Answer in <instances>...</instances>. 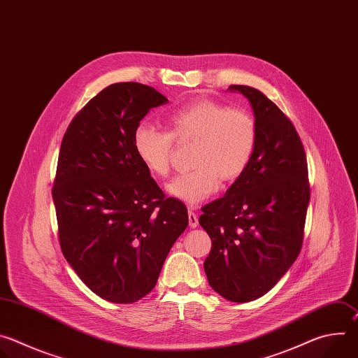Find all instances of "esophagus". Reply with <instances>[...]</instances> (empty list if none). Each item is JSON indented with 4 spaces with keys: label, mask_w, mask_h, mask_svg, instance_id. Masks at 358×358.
<instances>
[{
    "label": "esophagus",
    "mask_w": 358,
    "mask_h": 358,
    "mask_svg": "<svg viewBox=\"0 0 358 358\" xmlns=\"http://www.w3.org/2000/svg\"><path fill=\"white\" fill-rule=\"evenodd\" d=\"M188 224H189L191 228H196L198 227V218H196V215H195L192 208H188Z\"/></svg>",
    "instance_id": "esophagus-1"
}]
</instances>
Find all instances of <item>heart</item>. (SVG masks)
I'll return each mask as SVG.
<instances>
[{"instance_id": "heart-1", "label": "heart", "mask_w": 358, "mask_h": 358, "mask_svg": "<svg viewBox=\"0 0 358 358\" xmlns=\"http://www.w3.org/2000/svg\"><path fill=\"white\" fill-rule=\"evenodd\" d=\"M169 131L141 123L133 133V147L143 166L156 177H167L173 138L194 141L191 166L166 187L169 195L189 206L207 199L222 181H234L248 169L257 147V123L242 109H229L211 100L180 106L167 116Z\"/></svg>"}]
</instances>
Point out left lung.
Returning a JSON list of instances; mask_svg holds the SVG:
<instances>
[{
	"label": "left lung",
	"instance_id": "8db88e82",
	"mask_svg": "<svg viewBox=\"0 0 358 358\" xmlns=\"http://www.w3.org/2000/svg\"><path fill=\"white\" fill-rule=\"evenodd\" d=\"M250 103L258 137L248 169L202 208L213 241L203 262L210 286L245 303L268 293L296 261L310 201L308 162L292 122L261 90L232 85Z\"/></svg>",
	"mask_w": 358,
	"mask_h": 358
}]
</instances>
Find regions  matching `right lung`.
Segmentation results:
<instances>
[{"label":"right lung","instance_id":"right-lung-1","mask_svg":"<svg viewBox=\"0 0 358 358\" xmlns=\"http://www.w3.org/2000/svg\"><path fill=\"white\" fill-rule=\"evenodd\" d=\"M167 101L147 85L113 83L73 117L61 144L52 188L61 249L82 282L112 303L155 289L188 225L184 203L166 198L133 147L140 120Z\"/></svg>","mask_w":358,"mask_h":358}]
</instances>
